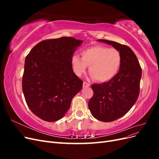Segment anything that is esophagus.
<instances>
[{
	"label": "esophagus",
	"mask_w": 159,
	"mask_h": 159,
	"mask_svg": "<svg viewBox=\"0 0 159 159\" xmlns=\"http://www.w3.org/2000/svg\"><path fill=\"white\" fill-rule=\"evenodd\" d=\"M89 86H90L89 84L85 82V81H84V84H83V87L84 88H88V87H89Z\"/></svg>",
	"instance_id": "34e87169"
}]
</instances>
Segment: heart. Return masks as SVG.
I'll list each match as a JSON object with an SVG mask.
<instances>
[{"instance_id":"b5f03b06","label":"heart","mask_w":159,"mask_h":159,"mask_svg":"<svg viewBox=\"0 0 159 159\" xmlns=\"http://www.w3.org/2000/svg\"><path fill=\"white\" fill-rule=\"evenodd\" d=\"M81 58L75 55L71 58V66L75 74L81 76L89 66V73L99 82H106L117 74L122 63L120 52L115 48L96 45L81 52Z\"/></svg>"}]
</instances>
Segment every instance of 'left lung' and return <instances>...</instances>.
Returning <instances> with one entry per match:
<instances>
[{"instance_id":"obj_1","label":"left lung","mask_w":159,"mask_h":159,"mask_svg":"<svg viewBox=\"0 0 159 159\" xmlns=\"http://www.w3.org/2000/svg\"><path fill=\"white\" fill-rule=\"evenodd\" d=\"M98 41L112 45L122 57L121 68L113 79L91 85L93 95L88 103L95 119L111 122L125 115L136 102L140 91L142 70L136 55L129 46L107 40Z\"/></svg>"}]
</instances>
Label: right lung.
Listing matches in <instances>:
<instances>
[{"label":"right lung","mask_w":159,"mask_h":159,"mask_svg":"<svg viewBox=\"0 0 159 159\" xmlns=\"http://www.w3.org/2000/svg\"><path fill=\"white\" fill-rule=\"evenodd\" d=\"M82 40L61 37L41 41L25 59L22 91L31 111L46 121L64 116L83 81L71 66L74 52Z\"/></svg>","instance_id":"1"}]
</instances>
